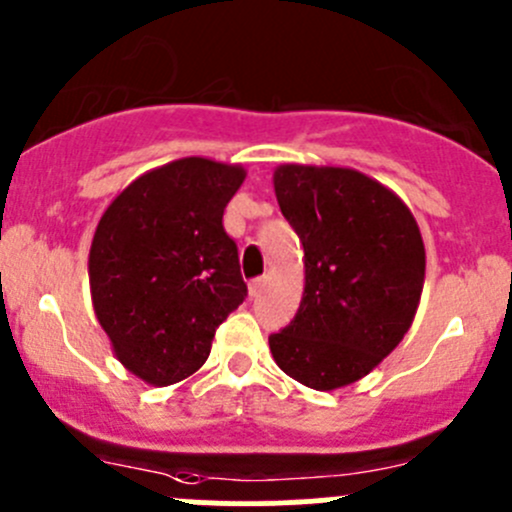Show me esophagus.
<instances>
[{"label":"esophagus","instance_id":"obj_1","mask_svg":"<svg viewBox=\"0 0 512 512\" xmlns=\"http://www.w3.org/2000/svg\"><path fill=\"white\" fill-rule=\"evenodd\" d=\"M265 289V277H257V280L250 282V297H257V294Z\"/></svg>","mask_w":512,"mask_h":512}]
</instances>
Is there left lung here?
<instances>
[{
    "mask_svg": "<svg viewBox=\"0 0 512 512\" xmlns=\"http://www.w3.org/2000/svg\"><path fill=\"white\" fill-rule=\"evenodd\" d=\"M282 215L304 247L297 314L270 337L277 366L299 384H354L399 347L416 317L426 250L404 200L354 168H275Z\"/></svg>",
    "mask_w": 512,
    "mask_h": 512,
    "instance_id": "obj_1",
    "label": "left lung"
}]
</instances>
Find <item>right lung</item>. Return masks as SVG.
I'll use <instances>...</instances> for the list:
<instances>
[{
  "label": "right lung",
  "instance_id": "obj_1",
  "mask_svg": "<svg viewBox=\"0 0 512 512\" xmlns=\"http://www.w3.org/2000/svg\"><path fill=\"white\" fill-rule=\"evenodd\" d=\"M245 168L190 156L113 198L89 252L91 302L116 359L151 386L188 379L247 297L225 205Z\"/></svg>",
  "mask_w": 512,
  "mask_h": 512
}]
</instances>
